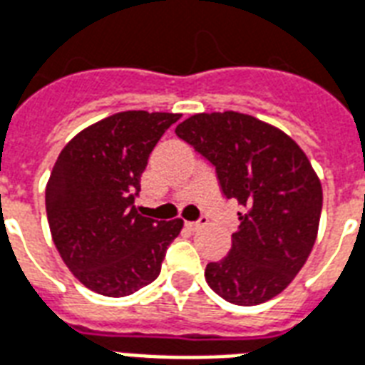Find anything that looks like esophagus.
Wrapping results in <instances>:
<instances>
[{
	"label": "esophagus",
	"instance_id": "1",
	"mask_svg": "<svg viewBox=\"0 0 365 365\" xmlns=\"http://www.w3.org/2000/svg\"><path fill=\"white\" fill-rule=\"evenodd\" d=\"M207 218H201V220H197V222H185V226L190 228V230H201L203 226H207Z\"/></svg>",
	"mask_w": 365,
	"mask_h": 365
}]
</instances>
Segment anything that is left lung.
Masks as SVG:
<instances>
[{
	"label": "left lung",
	"mask_w": 365,
	"mask_h": 365,
	"mask_svg": "<svg viewBox=\"0 0 365 365\" xmlns=\"http://www.w3.org/2000/svg\"><path fill=\"white\" fill-rule=\"evenodd\" d=\"M175 135L212 162L224 195L245 209L228 255L205 269L207 284L236 306L279 296L319 230L323 190L306 153L282 129L240 112L191 115Z\"/></svg>",
	"instance_id": "8db88e82"
}]
</instances>
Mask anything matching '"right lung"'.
I'll use <instances>...</instances> for the list:
<instances>
[{"mask_svg":"<svg viewBox=\"0 0 365 365\" xmlns=\"http://www.w3.org/2000/svg\"><path fill=\"white\" fill-rule=\"evenodd\" d=\"M180 114L128 110L73 137L46 183V215L67 269L81 284L121 298L160 274L183 220L139 215L135 197L148 155Z\"/></svg>","mask_w":365,"mask_h":365,"instance_id":"add662e5","label":"right lung"}]
</instances>
